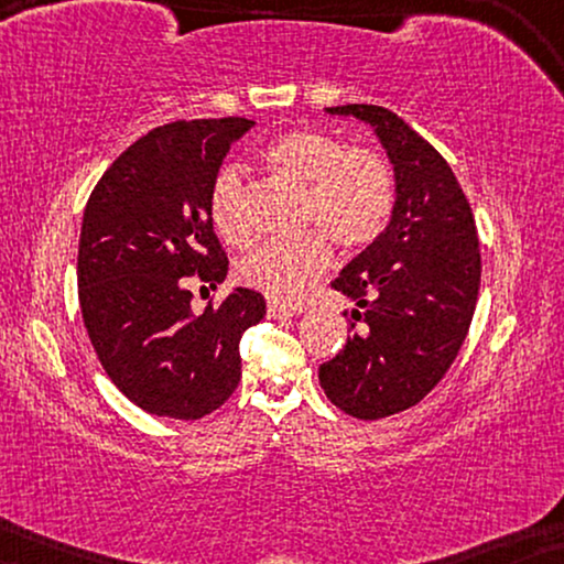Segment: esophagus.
<instances>
[{
    "instance_id": "obj_1",
    "label": "esophagus",
    "mask_w": 564,
    "mask_h": 564,
    "mask_svg": "<svg viewBox=\"0 0 564 564\" xmlns=\"http://www.w3.org/2000/svg\"><path fill=\"white\" fill-rule=\"evenodd\" d=\"M297 313H300L297 307H288V305H280V303H269L267 305L269 318H292V315H297Z\"/></svg>"
}]
</instances>
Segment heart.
<instances>
[{"label":"heart","instance_id":"obj_1","mask_svg":"<svg viewBox=\"0 0 564 564\" xmlns=\"http://www.w3.org/2000/svg\"><path fill=\"white\" fill-rule=\"evenodd\" d=\"M264 159L292 182L305 184L300 226H313L295 238L261 246L238 264L246 288L280 305H295L330 261V241L341 249H365L388 226L395 205V176L388 159L372 149H346L326 130H290L267 145ZM215 230L234 246L253 238L246 213L243 172L220 169L210 189Z\"/></svg>","mask_w":564,"mask_h":564}]
</instances>
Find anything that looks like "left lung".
<instances>
[{
  "instance_id": "obj_1",
  "label": "left lung",
  "mask_w": 564,
  "mask_h": 564,
  "mask_svg": "<svg viewBox=\"0 0 564 564\" xmlns=\"http://www.w3.org/2000/svg\"><path fill=\"white\" fill-rule=\"evenodd\" d=\"M326 112L372 128L395 176L388 228L330 282L362 311L351 307L354 334L318 369L330 403L377 421L421 403L452 367L477 305L480 243L452 166L395 112L377 105Z\"/></svg>"
}]
</instances>
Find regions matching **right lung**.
Masks as SVG:
<instances>
[{
	"mask_svg": "<svg viewBox=\"0 0 564 564\" xmlns=\"http://www.w3.org/2000/svg\"><path fill=\"white\" fill-rule=\"evenodd\" d=\"M253 126L169 122L122 151L89 195L76 259L82 318L107 377L145 413L197 421L218 411L241 380L243 330L267 315L251 288L203 315L187 290V276L210 288L226 280L210 189Z\"/></svg>",
	"mask_w": 564,
	"mask_h": 564,
	"instance_id": "obj_1",
	"label": "right lung"
}]
</instances>
